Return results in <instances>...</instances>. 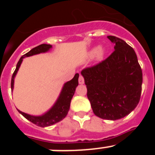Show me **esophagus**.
Wrapping results in <instances>:
<instances>
[{"label":"esophagus","mask_w":155,"mask_h":155,"mask_svg":"<svg viewBox=\"0 0 155 155\" xmlns=\"http://www.w3.org/2000/svg\"><path fill=\"white\" fill-rule=\"evenodd\" d=\"M78 82H79V84H84V78H83V76H82L81 74H80V76H79V78H78Z\"/></svg>","instance_id":"1"}]
</instances>
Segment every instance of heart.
Listing matches in <instances>:
<instances>
[{"mask_svg": "<svg viewBox=\"0 0 155 155\" xmlns=\"http://www.w3.org/2000/svg\"><path fill=\"white\" fill-rule=\"evenodd\" d=\"M104 54H105V48L102 47V46H99L96 49V50H91L89 53L88 56L90 57H92L93 56L95 55L97 59H102L103 57Z\"/></svg>", "mask_w": 155, "mask_h": 155, "instance_id": "b5f03b06", "label": "heart"}]
</instances>
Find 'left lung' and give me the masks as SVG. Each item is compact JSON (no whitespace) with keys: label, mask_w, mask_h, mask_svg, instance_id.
<instances>
[{"label":"left lung","mask_w":155,"mask_h":155,"mask_svg":"<svg viewBox=\"0 0 155 155\" xmlns=\"http://www.w3.org/2000/svg\"><path fill=\"white\" fill-rule=\"evenodd\" d=\"M115 50L96 65L82 70L87 96L94 115L116 120L124 118L138 105L143 75L134 50L123 39L109 35Z\"/></svg>","instance_id":"left-lung-1"}]
</instances>
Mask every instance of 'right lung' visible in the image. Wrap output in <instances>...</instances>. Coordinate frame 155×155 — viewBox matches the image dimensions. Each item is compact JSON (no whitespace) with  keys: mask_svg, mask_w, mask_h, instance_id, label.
Returning a JSON list of instances; mask_svg holds the SVG:
<instances>
[{"mask_svg":"<svg viewBox=\"0 0 155 155\" xmlns=\"http://www.w3.org/2000/svg\"><path fill=\"white\" fill-rule=\"evenodd\" d=\"M51 48L52 46L50 44H41L39 46H36V47L33 48V49H31L29 52L24 54L20 58L19 61L18 62L17 66H16L15 71H14L13 75H12V82H11L12 90H13L14 88L15 77L20 66H21L23 58L31 57V56L39 54V53H46V52L49 51ZM78 78L79 74H76L72 80L66 82L64 87H63L61 94L59 95V98H57V102H55V104L53 105V107L50 110L47 111L46 113H44L42 116H31L29 114L23 113V112L18 110V111L24 116L25 118H26L27 120L31 122L32 124L41 127H49V126L53 125V124L61 121L63 119L65 118L66 116L68 113V111L70 109V105H71V101L72 99L74 94L77 86L78 85Z\"/></svg>","mask_w":155,"mask_h":155,"instance_id":"add662e5","label":"right lung"}]
</instances>
